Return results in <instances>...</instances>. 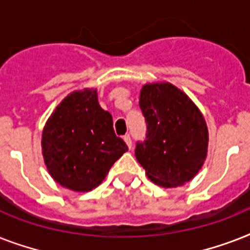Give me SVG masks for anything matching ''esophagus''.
I'll return each instance as SVG.
<instances>
[{
  "label": "esophagus",
  "instance_id": "34e87169",
  "mask_svg": "<svg viewBox=\"0 0 250 250\" xmlns=\"http://www.w3.org/2000/svg\"><path fill=\"white\" fill-rule=\"evenodd\" d=\"M123 140H125V144H127L128 149L132 148V140H131V137H129L128 135H125V136H123Z\"/></svg>",
  "mask_w": 250,
  "mask_h": 250
}]
</instances>
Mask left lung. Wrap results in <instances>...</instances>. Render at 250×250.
<instances>
[{"mask_svg": "<svg viewBox=\"0 0 250 250\" xmlns=\"http://www.w3.org/2000/svg\"><path fill=\"white\" fill-rule=\"evenodd\" d=\"M139 104L146 137L136 144V160L157 186H184L201 170L208 156L205 118L183 90L166 82L145 84Z\"/></svg>", "mask_w": 250, "mask_h": 250, "instance_id": "left-lung-1", "label": "left lung"}]
</instances>
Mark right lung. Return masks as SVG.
<instances>
[{"label":"right lung","mask_w":250,"mask_h":250,"mask_svg":"<svg viewBox=\"0 0 250 250\" xmlns=\"http://www.w3.org/2000/svg\"><path fill=\"white\" fill-rule=\"evenodd\" d=\"M41 149L48 172L75 192L98 187L114 162L128 150L113 128V117L98 104L97 89L74 90L45 123Z\"/></svg>","instance_id":"add662e5"}]
</instances>
